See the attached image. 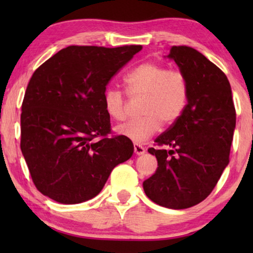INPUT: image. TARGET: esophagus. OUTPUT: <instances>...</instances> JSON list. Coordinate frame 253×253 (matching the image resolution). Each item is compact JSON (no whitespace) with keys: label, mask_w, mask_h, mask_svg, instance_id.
<instances>
[{"label":"esophagus","mask_w":253,"mask_h":253,"mask_svg":"<svg viewBox=\"0 0 253 253\" xmlns=\"http://www.w3.org/2000/svg\"><path fill=\"white\" fill-rule=\"evenodd\" d=\"M133 152L136 153L137 155H141L145 153V148L141 146V145H138V144H133Z\"/></svg>","instance_id":"esophagus-1"}]
</instances>
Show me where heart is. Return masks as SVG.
<instances>
[{"mask_svg": "<svg viewBox=\"0 0 253 253\" xmlns=\"http://www.w3.org/2000/svg\"><path fill=\"white\" fill-rule=\"evenodd\" d=\"M126 93L131 99H141V119L117 127L120 134L134 143H144L160 126H170L177 122L189 100V83L179 70L146 61L133 68L124 77ZM106 112L112 119H126V99L120 89L109 87L103 94Z\"/></svg>", "mask_w": 253, "mask_h": 253, "instance_id": "heart-1", "label": "heart"}]
</instances>
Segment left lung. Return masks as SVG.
I'll return each instance as SVG.
<instances>
[{
	"label": "left lung",
	"instance_id": "left-lung-1",
	"mask_svg": "<svg viewBox=\"0 0 253 253\" xmlns=\"http://www.w3.org/2000/svg\"><path fill=\"white\" fill-rule=\"evenodd\" d=\"M168 57L188 78L189 100L177 122L154 140L158 147L148 148L159 167L143 186L158 205L184 210L210 196L229 164L236 110L227 76L202 53L172 46Z\"/></svg>",
	"mask_w": 253,
	"mask_h": 253
}]
</instances>
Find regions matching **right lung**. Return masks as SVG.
Masks as SVG:
<instances>
[{"label": "right lung", "instance_id": "right-lung-1", "mask_svg": "<svg viewBox=\"0 0 253 253\" xmlns=\"http://www.w3.org/2000/svg\"><path fill=\"white\" fill-rule=\"evenodd\" d=\"M141 48L69 46L34 71L22 105L20 150L42 195L69 205L92 199L131 158L132 141L112 133L103 94Z\"/></svg>", "mask_w": 253, "mask_h": 253}]
</instances>
